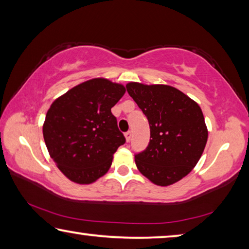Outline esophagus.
Returning <instances> with one entry per match:
<instances>
[{
    "label": "esophagus",
    "mask_w": 249,
    "mask_h": 249,
    "mask_svg": "<svg viewBox=\"0 0 249 249\" xmlns=\"http://www.w3.org/2000/svg\"><path fill=\"white\" fill-rule=\"evenodd\" d=\"M130 138H132V132H130V130H128V132L125 133V140H126V142H128L130 141Z\"/></svg>",
    "instance_id": "obj_1"
}]
</instances>
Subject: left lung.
I'll list each match as a JSON object with an SVG mask.
<instances>
[{"instance_id": "8db88e82", "label": "left lung", "mask_w": 249, "mask_h": 249, "mask_svg": "<svg viewBox=\"0 0 249 249\" xmlns=\"http://www.w3.org/2000/svg\"><path fill=\"white\" fill-rule=\"evenodd\" d=\"M149 122L148 147L135 156L142 176L154 184L167 187L190 174L208 142L202 109L196 101L167 84H126Z\"/></svg>"}]
</instances>
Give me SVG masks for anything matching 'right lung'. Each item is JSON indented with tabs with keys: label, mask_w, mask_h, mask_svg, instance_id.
Wrapping results in <instances>:
<instances>
[{
	"label": "right lung",
	"mask_w": 249,
	"mask_h": 249,
	"mask_svg": "<svg viewBox=\"0 0 249 249\" xmlns=\"http://www.w3.org/2000/svg\"><path fill=\"white\" fill-rule=\"evenodd\" d=\"M125 87L105 78L84 81L50 105L43 135L50 157L78 184L95 182L108 171L113 155L125 142L111 108Z\"/></svg>",
	"instance_id": "1"
}]
</instances>
